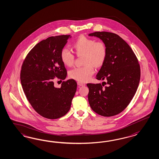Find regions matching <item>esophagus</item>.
I'll use <instances>...</instances> for the list:
<instances>
[{
	"label": "esophagus",
	"instance_id": "esophagus-1",
	"mask_svg": "<svg viewBox=\"0 0 159 159\" xmlns=\"http://www.w3.org/2000/svg\"><path fill=\"white\" fill-rule=\"evenodd\" d=\"M77 84L79 86H85V84L82 83L81 82H78Z\"/></svg>",
	"mask_w": 159,
	"mask_h": 159
}]
</instances>
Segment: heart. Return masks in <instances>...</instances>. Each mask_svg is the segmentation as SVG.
I'll use <instances>...</instances> for the list:
<instances>
[{
	"label": "heart",
	"instance_id": "1",
	"mask_svg": "<svg viewBox=\"0 0 159 159\" xmlns=\"http://www.w3.org/2000/svg\"><path fill=\"white\" fill-rule=\"evenodd\" d=\"M73 48L78 55H84L82 67L74 68L70 71V77L80 82L88 81L95 73V66L100 67L107 56V48L104 42H96L95 39L81 36L73 43ZM61 61L68 67L72 66L75 61V55L67 48H64L60 53Z\"/></svg>",
	"mask_w": 159,
	"mask_h": 159
}]
</instances>
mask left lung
I'll list each match as a JSON object with an SVG mask.
<instances>
[{
    "label": "left lung",
    "instance_id": "left-lung-1",
    "mask_svg": "<svg viewBox=\"0 0 159 159\" xmlns=\"http://www.w3.org/2000/svg\"><path fill=\"white\" fill-rule=\"evenodd\" d=\"M89 36L100 38L106 45L107 56L96 75L101 84H87L91 109L104 117L122 112L136 93L141 77L140 66L130 46L112 32H95ZM104 84L107 86L103 87Z\"/></svg>",
    "mask_w": 159,
    "mask_h": 159
}]
</instances>
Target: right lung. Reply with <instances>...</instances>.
Listing matches in <instances>:
<instances>
[{
	"instance_id": "right-lung-1",
	"label": "right lung",
	"mask_w": 159,
	"mask_h": 159,
	"mask_svg": "<svg viewBox=\"0 0 159 159\" xmlns=\"http://www.w3.org/2000/svg\"><path fill=\"white\" fill-rule=\"evenodd\" d=\"M71 38L63 35L41 41L28 53L20 73L23 91L32 107L41 116L57 119L70 109L77 91L76 81L70 79L56 88V77L64 80L67 70L60 57L61 51Z\"/></svg>"
}]
</instances>
